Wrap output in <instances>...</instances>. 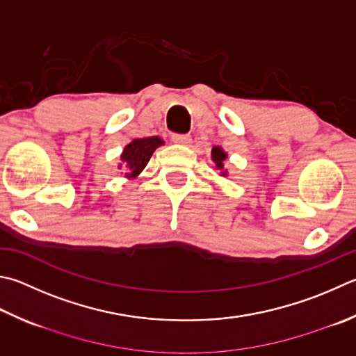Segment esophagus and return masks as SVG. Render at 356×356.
Returning a JSON list of instances; mask_svg holds the SVG:
<instances>
[{"label": "esophagus", "mask_w": 356, "mask_h": 356, "mask_svg": "<svg viewBox=\"0 0 356 356\" xmlns=\"http://www.w3.org/2000/svg\"><path fill=\"white\" fill-rule=\"evenodd\" d=\"M171 140L174 141V143H177V145H188V143H191V137H190V135H186V134H172L171 135Z\"/></svg>", "instance_id": "34e87169"}]
</instances>
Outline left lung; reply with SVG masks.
<instances>
[{"instance_id": "left-lung-1", "label": "left lung", "mask_w": 356, "mask_h": 356, "mask_svg": "<svg viewBox=\"0 0 356 356\" xmlns=\"http://www.w3.org/2000/svg\"><path fill=\"white\" fill-rule=\"evenodd\" d=\"M211 159H213V161H215V163H216L218 170H222V168H224L222 161H224L225 159H227V154H225V152L221 149V147L215 146V147H213V149H211ZM224 174H225V172L222 171V176H224Z\"/></svg>"}]
</instances>
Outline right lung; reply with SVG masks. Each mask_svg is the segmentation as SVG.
I'll use <instances>...</instances> for the list:
<instances>
[{
  "label": "right lung",
  "instance_id": "1",
  "mask_svg": "<svg viewBox=\"0 0 356 356\" xmlns=\"http://www.w3.org/2000/svg\"><path fill=\"white\" fill-rule=\"evenodd\" d=\"M160 145H163V141L159 137L138 138L134 140L132 143H129L121 156L122 165L126 166V171H129L127 176H137V174L146 166L147 161H149L152 152L156 151Z\"/></svg>",
  "mask_w": 356,
  "mask_h": 356
}]
</instances>
